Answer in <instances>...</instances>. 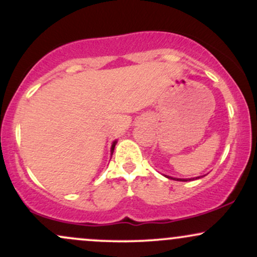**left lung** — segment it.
I'll list each match as a JSON object with an SVG mask.
<instances>
[{
  "mask_svg": "<svg viewBox=\"0 0 257 257\" xmlns=\"http://www.w3.org/2000/svg\"><path fill=\"white\" fill-rule=\"evenodd\" d=\"M164 176H166V178H168V179L176 180V181H188V180H191V179H176V178H172V176H168V175H164ZM196 179H200V178L198 176V178H196ZM192 180H194V178Z\"/></svg>",
  "mask_w": 257,
  "mask_h": 257,
  "instance_id": "8db88e82",
  "label": "left lung"
}]
</instances>
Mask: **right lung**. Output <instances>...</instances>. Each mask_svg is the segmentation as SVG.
Segmentation results:
<instances>
[{
	"label": "right lung",
	"instance_id": "obj_1",
	"mask_svg": "<svg viewBox=\"0 0 257 257\" xmlns=\"http://www.w3.org/2000/svg\"><path fill=\"white\" fill-rule=\"evenodd\" d=\"M116 144H117V141H113V144H112V146H111V155H112V153H113V150H114V146H116Z\"/></svg>",
	"mask_w": 257,
	"mask_h": 257
}]
</instances>
